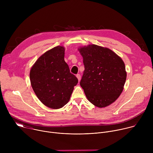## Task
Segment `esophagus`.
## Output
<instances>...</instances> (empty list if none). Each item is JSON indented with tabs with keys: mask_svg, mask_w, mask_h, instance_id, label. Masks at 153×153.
<instances>
[{
	"mask_svg": "<svg viewBox=\"0 0 153 153\" xmlns=\"http://www.w3.org/2000/svg\"><path fill=\"white\" fill-rule=\"evenodd\" d=\"M76 77H77V79H78L79 82H80V79H81V76H80V75L79 74H77V75H76Z\"/></svg>",
	"mask_w": 153,
	"mask_h": 153,
	"instance_id": "1",
	"label": "esophagus"
}]
</instances>
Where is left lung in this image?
<instances>
[{
    "label": "left lung",
    "mask_w": 153,
    "mask_h": 153,
    "mask_svg": "<svg viewBox=\"0 0 153 153\" xmlns=\"http://www.w3.org/2000/svg\"><path fill=\"white\" fill-rule=\"evenodd\" d=\"M85 70L80 85L88 100L99 108L115 102L126 79L125 63L108 48L91 44L79 47Z\"/></svg>",
    "instance_id": "8db88e82"
}]
</instances>
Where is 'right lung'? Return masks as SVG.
Wrapping results in <instances>:
<instances>
[{
    "instance_id": "right-lung-1",
    "label": "right lung",
    "mask_w": 153,
    "mask_h": 153,
    "mask_svg": "<svg viewBox=\"0 0 153 153\" xmlns=\"http://www.w3.org/2000/svg\"><path fill=\"white\" fill-rule=\"evenodd\" d=\"M65 48L57 46L46 51L31 68L30 79L40 102L52 109H59L70 100L78 79L65 62Z\"/></svg>"
}]
</instances>
